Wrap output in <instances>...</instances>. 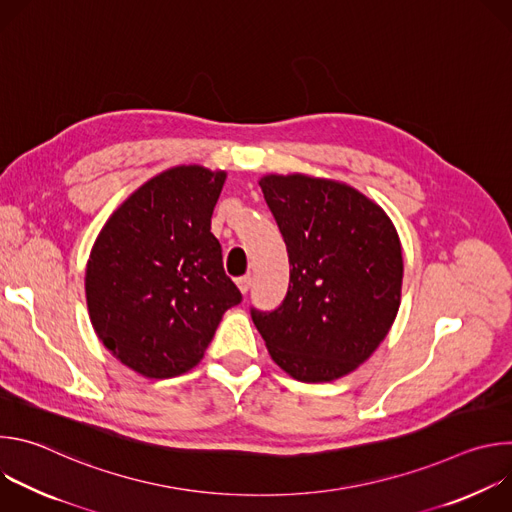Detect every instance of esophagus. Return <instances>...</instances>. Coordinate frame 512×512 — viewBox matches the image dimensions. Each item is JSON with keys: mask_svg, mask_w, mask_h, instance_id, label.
Returning a JSON list of instances; mask_svg holds the SVG:
<instances>
[{"mask_svg": "<svg viewBox=\"0 0 512 512\" xmlns=\"http://www.w3.org/2000/svg\"><path fill=\"white\" fill-rule=\"evenodd\" d=\"M237 285H239V289L243 291V294H247V291H249V287H251V277H249V275L237 277Z\"/></svg>", "mask_w": 512, "mask_h": 512, "instance_id": "esophagus-1", "label": "esophagus"}]
</instances>
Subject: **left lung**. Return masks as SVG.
Masks as SVG:
<instances>
[{"mask_svg":"<svg viewBox=\"0 0 512 512\" xmlns=\"http://www.w3.org/2000/svg\"><path fill=\"white\" fill-rule=\"evenodd\" d=\"M259 184L287 247L289 287L275 310L251 308V318L287 375L304 383L344 377L397 316V231L383 208L346 184L302 174Z\"/></svg>","mask_w":512,"mask_h":512,"instance_id":"8db88e82","label":"left lung"}]
</instances>
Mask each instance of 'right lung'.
Returning <instances> with one entry per match:
<instances>
[{"instance_id":"right-lung-1","label":"right lung","mask_w":512,"mask_h":512,"mask_svg":"<svg viewBox=\"0 0 512 512\" xmlns=\"http://www.w3.org/2000/svg\"><path fill=\"white\" fill-rule=\"evenodd\" d=\"M223 184L225 172L166 170L135 190L95 241L85 277L93 328L143 377L196 367L223 314L243 300L210 233Z\"/></svg>"}]
</instances>
